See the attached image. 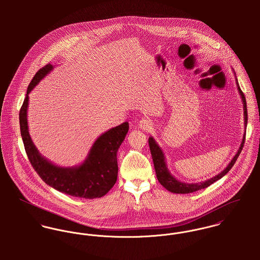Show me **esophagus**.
<instances>
[{
  "label": "esophagus",
  "mask_w": 260,
  "mask_h": 260,
  "mask_svg": "<svg viewBox=\"0 0 260 260\" xmlns=\"http://www.w3.org/2000/svg\"><path fill=\"white\" fill-rule=\"evenodd\" d=\"M139 127L144 131H149L152 128V122L148 119H142L139 122Z\"/></svg>",
  "instance_id": "obj_1"
}]
</instances>
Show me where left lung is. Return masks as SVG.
Returning a JSON list of instances; mask_svg holds the SVG:
<instances>
[{
	"instance_id": "left-lung-1",
	"label": "left lung",
	"mask_w": 260,
	"mask_h": 260,
	"mask_svg": "<svg viewBox=\"0 0 260 260\" xmlns=\"http://www.w3.org/2000/svg\"><path fill=\"white\" fill-rule=\"evenodd\" d=\"M235 74V72H234ZM236 77V76H235ZM236 85H237V90L239 92V95L241 97L242 103H243V116H244V127L247 126V107H246V100L244 97V94L242 93L237 79H236ZM244 140H245V132L243 134V138L241 141V144L239 146V149L237 150L236 154L234 155V157L232 158V160L229 162V164L226 166V168L221 171L219 174H217L216 176L205 180L203 182H198V183H187V182H182L178 179H176L171 172L169 171L168 167H167V163H166V159L163 153L162 148L158 145V143L156 142V140L150 136L149 137L148 143L150 151H151V155H152V159H153V163H154V168H155V172H156V176L158 181L160 182V184L165 187L168 191L173 192V193H178V194H187V193H192L195 192L197 190L206 188L208 186L211 185L212 183H214L215 181L219 180L220 178H222L225 174L228 173V171L232 168V166L234 165L235 161L237 160L239 154L241 153V150L243 148L244 145Z\"/></svg>"
}]
</instances>
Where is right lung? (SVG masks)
I'll return each instance as SVG.
<instances>
[{
    "label": "right lung",
    "mask_w": 260,
    "mask_h": 260,
    "mask_svg": "<svg viewBox=\"0 0 260 260\" xmlns=\"http://www.w3.org/2000/svg\"><path fill=\"white\" fill-rule=\"evenodd\" d=\"M54 69L51 64L38 71L32 79L20 110L21 135L28 158L42 180L54 189L73 197L94 199L109 192L117 180V152L129 130L128 122L101 134L90 149L86 159L77 166H58L41 155L33 143L28 127L29 94Z\"/></svg>",
    "instance_id": "right-lung-1"
}]
</instances>
